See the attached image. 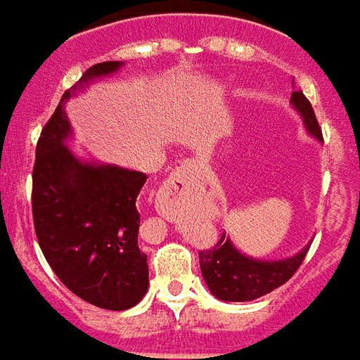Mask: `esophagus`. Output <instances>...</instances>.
Here are the masks:
<instances>
[{"instance_id": "34e87169", "label": "esophagus", "mask_w": 360, "mask_h": 360, "mask_svg": "<svg viewBox=\"0 0 360 360\" xmlns=\"http://www.w3.org/2000/svg\"><path fill=\"white\" fill-rule=\"evenodd\" d=\"M203 181H205V175H203L201 165L190 159L177 166V170L172 174L165 188L168 192H172V190H183V192H188L190 190V192H194L200 186H203Z\"/></svg>"}]
</instances>
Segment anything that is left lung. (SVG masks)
<instances>
[{
  "mask_svg": "<svg viewBox=\"0 0 360 360\" xmlns=\"http://www.w3.org/2000/svg\"><path fill=\"white\" fill-rule=\"evenodd\" d=\"M290 105L302 116L307 133L318 142H323L312 105L302 90L292 92ZM309 246L311 242L296 255L286 259L262 261L242 253L224 233L212 250L200 251L201 276L209 286L210 294L221 302H253L257 297L276 290L277 286L285 285L302 266Z\"/></svg>",
  "mask_w": 360,
  "mask_h": 360,
  "instance_id": "obj_1",
  "label": "left lung"
}]
</instances>
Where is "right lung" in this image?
Returning a JSON list of instances; mask_svg holds the SVG:
<instances>
[{
    "instance_id": "obj_1",
    "label": "right lung",
    "mask_w": 360,
    "mask_h": 360,
    "mask_svg": "<svg viewBox=\"0 0 360 360\" xmlns=\"http://www.w3.org/2000/svg\"><path fill=\"white\" fill-rule=\"evenodd\" d=\"M122 66L120 60L94 64L64 92L38 139L33 170L34 231L46 261L75 296L109 311L134 307L150 285L136 207L146 175L75 155L64 107Z\"/></svg>"
}]
</instances>
